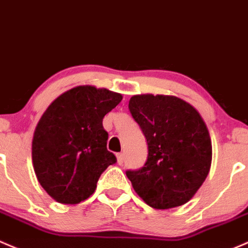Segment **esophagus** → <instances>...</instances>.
Wrapping results in <instances>:
<instances>
[{
  "label": "esophagus",
  "mask_w": 248,
  "mask_h": 248,
  "mask_svg": "<svg viewBox=\"0 0 248 248\" xmlns=\"http://www.w3.org/2000/svg\"><path fill=\"white\" fill-rule=\"evenodd\" d=\"M116 157H117V163H119L120 165H122V164H124V153H117Z\"/></svg>",
  "instance_id": "34e87169"
}]
</instances>
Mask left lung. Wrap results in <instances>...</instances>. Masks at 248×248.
Here are the masks:
<instances>
[{
  "label": "left lung",
  "mask_w": 248,
  "mask_h": 248,
  "mask_svg": "<svg viewBox=\"0 0 248 248\" xmlns=\"http://www.w3.org/2000/svg\"><path fill=\"white\" fill-rule=\"evenodd\" d=\"M147 141L144 166L127 170L137 194L155 209L184 204L212 163V141L199 111L174 96L137 95L128 104Z\"/></svg>",
  "instance_id": "1"
}]
</instances>
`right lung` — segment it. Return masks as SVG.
<instances>
[{
  "instance_id": "obj_1",
  "label": "right lung",
  "mask_w": 248,
  "mask_h": 248,
  "mask_svg": "<svg viewBox=\"0 0 248 248\" xmlns=\"http://www.w3.org/2000/svg\"><path fill=\"white\" fill-rule=\"evenodd\" d=\"M122 96L77 87L52 102L36 126L32 159L39 183L57 202L76 204L93 194L98 178L116 163L107 150L103 117Z\"/></svg>"
}]
</instances>
